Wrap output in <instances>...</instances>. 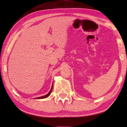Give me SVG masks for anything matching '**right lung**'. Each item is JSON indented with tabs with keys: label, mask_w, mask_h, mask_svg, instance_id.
Returning <instances> with one entry per match:
<instances>
[{
	"label": "right lung",
	"mask_w": 127,
	"mask_h": 127,
	"mask_svg": "<svg viewBox=\"0 0 127 127\" xmlns=\"http://www.w3.org/2000/svg\"><path fill=\"white\" fill-rule=\"evenodd\" d=\"M52 88H53V85L52 86V88H51L50 91L49 92V93H48L47 94H46V95H45L44 96H40V97H37V98H35V99H44V98H47V97H48V96H49L50 95V94L51 93V92H52Z\"/></svg>",
	"instance_id": "1"
}]
</instances>
